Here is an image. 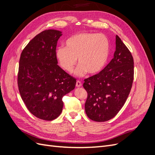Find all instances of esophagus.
I'll list each match as a JSON object with an SVG mask.
<instances>
[{
  "mask_svg": "<svg viewBox=\"0 0 155 155\" xmlns=\"http://www.w3.org/2000/svg\"><path fill=\"white\" fill-rule=\"evenodd\" d=\"M76 86L77 87H81V86H82L81 82L79 81H76Z\"/></svg>",
  "mask_w": 155,
  "mask_h": 155,
  "instance_id": "1",
  "label": "esophagus"
}]
</instances>
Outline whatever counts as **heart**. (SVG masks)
I'll use <instances>...</instances> for the list:
<instances>
[{
  "mask_svg": "<svg viewBox=\"0 0 155 155\" xmlns=\"http://www.w3.org/2000/svg\"><path fill=\"white\" fill-rule=\"evenodd\" d=\"M66 47L61 46L55 51V57L65 71L72 72L77 63L75 71L78 76L87 72L94 75L105 67L110 54V43L103 34L82 32L73 35L66 41Z\"/></svg>",
  "mask_w": 155,
  "mask_h": 155,
  "instance_id": "heart-1",
  "label": "heart"
}]
</instances>
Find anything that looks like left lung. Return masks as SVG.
Here are the masks:
<instances>
[{
	"label": "left lung",
	"mask_w": 155,
	"mask_h": 155,
	"mask_svg": "<svg viewBox=\"0 0 155 155\" xmlns=\"http://www.w3.org/2000/svg\"><path fill=\"white\" fill-rule=\"evenodd\" d=\"M134 60L130 51L116 36L114 58L104 70L85 79V112L91 120L103 122L112 119L125 104L132 88Z\"/></svg>",
	"instance_id": "left-lung-1"
}]
</instances>
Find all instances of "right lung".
<instances>
[{
	"label": "right lung",
	"mask_w": 155,
	"mask_h": 155,
	"mask_svg": "<svg viewBox=\"0 0 155 155\" xmlns=\"http://www.w3.org/2000/svg\"><path fill=\"white\" fill-rule=\"evenodd\" d=\"M61 31L46 30L23 49L17 84L27 109L37 118L51 121L62 112L63 97L76 86V79L58 64L56 46Z\"/></svg>",
	"instance_id": "obj_1"
}]
</instances>
